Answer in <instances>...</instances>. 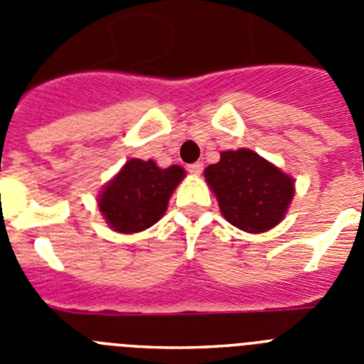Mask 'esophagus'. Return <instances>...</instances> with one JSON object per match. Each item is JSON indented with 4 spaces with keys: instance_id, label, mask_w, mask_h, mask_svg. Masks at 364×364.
I'll return each instance as SVG.
<instances>
[{
    "instance_id": "esophagus-1",
    "label": "esophagus",
    "mask_w": 364,
    "mask_h": 364,
    "mask_svg": "<svg viewBox=\"0 0 364 364\" xmlns=\"http://www.w3.org/2000/svg\"><path fill=\"white\" fill-rule=\"evenodd\" d=\"M202 169H204V166H202L200 162H195V164H189L188 166V171L191 173V175H200Z\"/></svg>"
}]
</instances>
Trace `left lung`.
<instances>
[{"mask_svg":"<svg viewBox=\"0 0 364 364\" xmlns=\"http://www.w3.org/2000/svg\"><path fill=\"white\" fill-rule=\"evenodd\" d=\"M204 176L224 218L247 233L277 226L294 198V180L250 149L224 151Z\"/></svg>","mask_w":364,"mask_h":364,"instance_id":"left-lung-1","label":"left lung"}]
</instances>
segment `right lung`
Listing matches in <instances>:
<instances>
[{
	"label": "right lung",
	"instance_id": "add662e5",
	"mask_svg": "<svg viewBox=\"0 0 364 364\" xmlns=\"http://www.w3.org/2000/svg\"><path fill=\"white\" fill-rule=\"evenodd\" d=\"M184 178V169H160L153 160L133 159L105 186L100 211L114 231L136 233L147 230L166 213L173 189Z\"/></svg>",
	"mask_w": 364,
	"mask_h": 364
}]
</instances>
